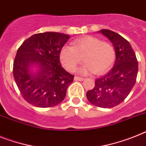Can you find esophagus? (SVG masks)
Segmentation results:
<instances>
[{
  "label": "esophagus",
  "instance_id": "34e87169",
  "mask_svg": "<svg viewBox=\"0 0 146 146\" xmlns=\"http://www.w3.org/2000/svg\"><path fill=\"white\" fill-rule=\"evenodd\" d=\"M74 80H75V81H79V82H82V81L84 80V78H82V77L75 76V77H74Z\"/></svg>",
  "mask_w": 146,
  "mask_h": 146
}]
</instances>
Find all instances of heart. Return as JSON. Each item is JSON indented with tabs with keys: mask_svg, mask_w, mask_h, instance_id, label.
<instances>
[{
	"mask_svg": "<svg viewBox=\"0 0 146 146\" xmlns=\"http://www.w3.org/2000/svg\"><path fill=\"white\" fill-rule=\"evenodd\" d=\"M59 57L63 67L69 72L75 71L83 58L85 63L78 70V73L88 75L96 72L100 75L111 68L116 52L110 43L88 35L75 40L73 46L62 47Z\"/></svg>",
	"mask_w": 146,
	"mask_h": 146,
	"instance_id": "1",
	"label": "heart"
}]
</instances>
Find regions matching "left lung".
<instances>
[{"label":"left lung","instance_id":"1","mask_svg":"<svg viewBox=\"0 0 146 146\" xmlns=\"http://www.w3.org/2000/svg\"><path fill=\"white\" fill-rule=\"evenodd\" d=\"M98 33L113 44L116 60L112 69L96 79L95 87L86 95L88 101L95 106L110 108L122 102L132 90L137 76L138 62L130 43L120 35L109 29H101Z\"/></svg>","mask_w":146,"mask_h":146}]
</instances>
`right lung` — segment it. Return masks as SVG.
I'll return each mask as SVG.
<instances>
[{
	"label": "right lung",
	"instance_id": "add662e5",
	"mask_svg": "<svg viewBox=\"0 0 146 146\" xmlns=\"http://www.w3.org/2000/svg\"><path fill=\"white\" fill-rule=\"evenodd\" d=\"M70 38L67 34L46 32L32 35L17 51L13 75L26 101L38 108L62 102L74 76L62 67L59 56Z\"/></svg>",
	"mask_w": 146,
	"mask_h": 146
}]
</instances>
